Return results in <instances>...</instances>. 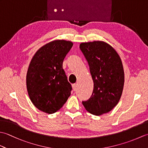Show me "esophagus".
I'll list each match as a JSON object with an SVG mask.
<instances>
[{
  "label": "esophagus",
  "mask_w": 148,
  "mask_h": 148,
  "mask_svg": "<svg viewBox=\"0 0 148 148\" xmlns=\"http://www.w3.org/2000/svg\"><path fill=\"white\" fill-rule=\"evenodd\" d=\"M72 88H73V90L74 91H76L77 89V83H74L72 84Z\"/></svg>",
  "instance_id": "obj_1"
}]
</instances>
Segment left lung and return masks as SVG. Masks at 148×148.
<instances>
[{"label":"left lung","mask_w":148,"mask_h":148,"mask_svg":"<svg viewBox=\"0 0 148 148\" xmlns=\"http://www.w3.org/2000/svg\"><path fill=\"white\" fill-rule=\"evenodd\" d=\"M81 52L88 64L93 81L92 96L83 105L90 113L100 116L114 108L121 96L124 71L114 49L102 41L81 43Z\"/></svg>","instance_id":"left-lung-1"}]
</instances>
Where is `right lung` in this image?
<instances>
[{"mask_svg": "<svg viewBox=\"0 0 148 148\" xmlns=\"http://www.w3.org/2000/svg\"><path fill=\"white\" fill-rule=\"evenodd\" d=\"M72 42L55 40L40 48L32 59L27 74V88L31 101L40 111L53 114L64 105L72 88L63 62Z\"/></svg>", "mask_w": 148, "mask_h": 148, "instance_id": "right-lung-1", "label": "right lung"}]
</instances>
